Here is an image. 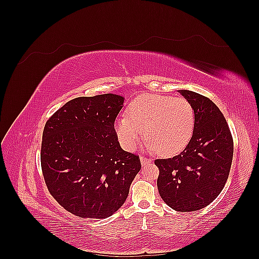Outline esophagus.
<instances>
[{
  "label": "esophagus",
  "mask_w": 259,
  "mask_h": 259,
  "mask_svg": "<svg viewBox=\"0 0 259 259\" xmlns=\"http://www.w3.org/2000/svg\"><path fill=\"white\" fill-rule=\"evenodd\" d=\"M151 162H152L151 160H149V159H147V158H144V156H140V163H142L143 166L150 165Z\"/></svg>",
  "instance_id": "esophagus-1"
}]
</instances>
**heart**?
Wrapping results in <instances>:
<instances>
[{"label":"heart","mask_w":259,"mask_h":259,"mask_svg":"<svg viewBox=\"0 0 259 259\" xmlns=\"http://www.w3.org/2000/svg\"><path fill=\"white\" fill-rule=\"evenodd\" d=\"M114 130L124 148L133 150L143 138L146 145L165 155L177 154L189 144L195 127V111L189 100L166 95H144L127 107Z\"/></svg>","instance_id":"heart-1"}]
</instances>
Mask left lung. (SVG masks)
<instances>
[{
    "label": "left lung",
    "mask_w": 259,
    "mask_h": 259,
    "mask_svg": "<svg viewBox=\"0 0 259 259\" xmlns=\"http://www.w3.org/2000/svg\"><path fill=\"white\" fill-rule=\"evenodd\" d=\"M180 95L195 111V127L185 150L169 159L155 160L162 200L178 211L207 206L224 189L233 156V140L218 107L205 96L187 90Z\"/></svg>",
    "instance_id": "8db88e82"
}]
</instances>
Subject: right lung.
Returning <instances> with one entry per match:
<instances>
[{
    "mask_svg": "<svg viewBox=\"0 0 259 259\" xmlns=\"http://www.w3.org/2000/svg\"><path fill=\"white\" fill-rule=\"evenodd\" d=\"M124 97L104 94L68 101L46 122L41 166L49 191L70 213L104 219L126 200L142 168L139 156L124 151L114 121Z\"/></svg>",
    "mask_w": 259,
    "mask_h": 259,
    "instance_id": "right-lung-1",
    "label": "right lung"
}]
</instances>
